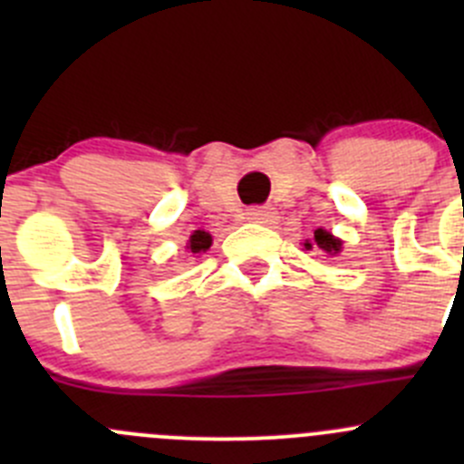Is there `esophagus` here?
<instances>
[{
  "label": "esophagus",
  "mask_w": 464,
  "mask_h": 464,
  "mask_svg": "<svg viewBox=\"0 0 464 464\" xmlns=\"http://www.w3.org/2000/svg\"><path fill=\"white\" fill-rule=\"evenodd\" d=\"M274 218L276 213L269 208V206H251V208H246V219H249V222L269 224Z\"/></svg>",
  "instance_id": "esophagus-1"
}]
</instances>
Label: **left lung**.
Masks as SVG:
<instances>
[{
  "instance_id": "1",
  "label": "left lung",
  "mask_w": 464,
  "mask_h": 464,
  "mask_svg": "<svg viewBox=\"0 0 464 464\" xmlns=\"http://www.w3.org/2000/svg\"><path fill=\"white\" fill-rule=\"evenodd\" d=\"M305 249H316V251H323V254H327V256H336L341 251V240L332 237L330 233L323 231V228H316L314 237L305 242Z\"/></svg>"
}]
</instances>
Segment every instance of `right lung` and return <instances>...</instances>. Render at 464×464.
Segmentation results:
<instances>
[{
    "instance_id": "add662e5",
    "label": "right lung",
    "mask_w": 464,
    "mask_h": 464,
    "mask_svg": "<svg viewBox=\"0 0 464 464\" xmlns=\"http://www.w3.org/2000/svg\"><path fill=\"white\" fill-rule=\"evenodd\" d=\"M210 236L206 231H195L193 236H190L188 240V249L193 251V254H202V251H206L210 246Z\"/></svg>"
}]
</instances>
